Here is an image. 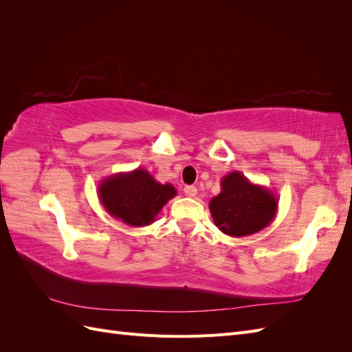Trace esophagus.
<instances>
[{
	"label": "esophagus",
	"mask_w": 352,
	"mask_h": 352,
	"mask_svg": "<svg viewBox=\"0 0 352 352\" xmlns=\"http://www.w3.org/2000/svg\"><path fill=\"white\" fill-rule=\"evenodd\" d=\"M198 194V189L195 186H185V195L189 198H194Z\"/></svg>",
	"instance_id": "esophagus-1"
}]
</instances>
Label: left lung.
<instances>
[{"label":"left lung","instance_id":"obj_1","mask_svg":"<svg viewBox=\"0 0 352 352\" xmlns=\"http://www.w3.org/2000/svg\"><path fill=\"white\" fill-rule=\"evenodd\" d=\"M220 186V194L211 198L208 208L214 225L225 235H254L274 220L279 199L270 189L252 184L238 170L223 176Z\"/></svg>","mask_w":352,"mask_h":352}]
</instances>
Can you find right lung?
I'll list each match as a JSON object with an SVG mask.
<instances>
[{
  "label": "right lung",
  "mask_w": 352,
  "mask_h": 352,
  "mask_svg": "<svg viewBox=\"0 0 352 352\" xmlns=\"http://www.w3.org/2000/svg\"><path fill=\"white\" fill-rule=\"evenodd\" d=\"M173 197V185L157 182L141 167L104 177L98 185V198L105 211L132 228L151 225Z\"/></svg>",
  "instance_id": "1"
}]
</instances>
